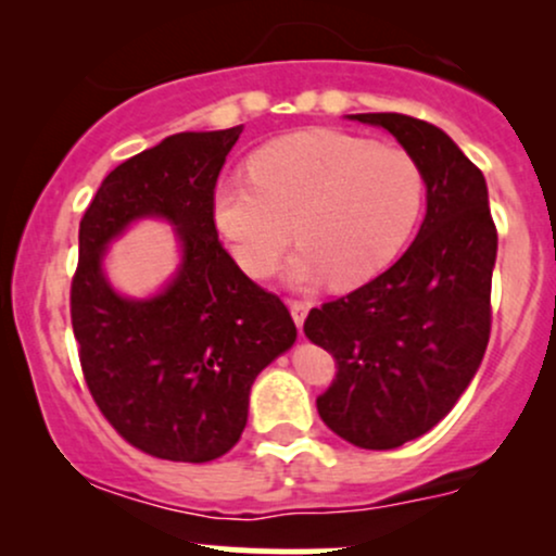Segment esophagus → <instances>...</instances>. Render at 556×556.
Returning <instances> with one entry per match:
<instances>
[{
	"instance_id": "obj_1",
	"label": "esophagus",
	"mask_w": 556,
	"mask_h": 556,
	"mask_svg": "<svg viewBox=\"0 0 556 556\" xmlns=\"http://www.w3.org/2000/svg\"><path fill=\"white\" fill-rule=\"evenodd\" d=\"M308 311H311L308 300H290V314H292V321L298 324V329L303 327V321H305V316H308Z\"/></svg>"
}]
</instances>
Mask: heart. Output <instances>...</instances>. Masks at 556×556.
<instances>
[{
    "instance_id": "1",
    "label": "heart",
    "mask_w": 556,
    "mask_h": 556,
    "mask_svg": "<svg viewBox=\"0 0 556 556\" xmlns=\"http://www.w3.org/2000/svg\"><path fill=\"white\" fill-rule=\"evenodd\" d=\"M248 180L214 188L216 232L253 277H269L298 235L303 248L287 266L292 285L374 279L413 238L426 201L410 151L340 130L271 140L248 159Z\"/></svg>"
}]
</instances>
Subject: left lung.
Returning a JSON list of instances; mask_svg holds the SVG:
<instances>
[{
    "label": "left lung",
    "instance_id": "1",
    "mask_svg": "<svg viewBox=\"0 0 556 556\" xmlns=\"http://www.w3.org/2000/svg\"><path fill=\"white\" fill-rule=\"evenodd\" d=\"M350 117L418 159L426 219L397 264L311 311L303 329L337 363L316 400L324 424L363 450H394L431 431L481 366L496 227L481 169L444 130L397 112Z\"/></svg>",
    "mask_w": 556,
    "mask_h": 556
}]
</instances>
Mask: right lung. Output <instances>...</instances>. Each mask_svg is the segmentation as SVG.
Returning <instances> with one entry per match:
<instances>
[{
	"instance_id": "1",
	"label": "right lung",
	"mask_w": 556,
	"mask_h": 556,
	"mask_svg": "<svg viewBox=\"0 0 556 556\" xmlns=\"http://www.w3.org/2000/svg\"><path fill=\"white\" fill-rule=\"evenodd\" d=\"M242 125L177 132L114 167L80 219L70 318L88 392L146 455L208 463L238 444L256 376L292 348L287 305L248 279L212 219L216 177ZM162 215L184 264L149 301L117 296L100 261L130 220Z\"/></svg>"
}]
</instances>
